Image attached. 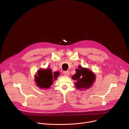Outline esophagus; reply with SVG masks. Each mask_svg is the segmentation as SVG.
I'll list each match as a JSON object with an SVG mask.
<instances>
[{
    "label": "esophagus",
    "instance_id": "34e87169",
    "mask_svg": "<svg viewBox=\"0 0 129 129\" xmlns=\"http://www.w3.org/2000/svg\"><path fill=\"white\" fill-rule=\"evenodd\" d=\"M70 72L69 71H64L63 72V74L66 76H69L70 75Z\"/></svg>",
    "mask_w": 129,
    "mask_h": 129
}]
</instances>
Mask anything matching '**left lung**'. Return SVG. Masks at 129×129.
I'll list each match as a JSON object with an SVG mask.
<instances>
[{
	"instance_id": "1",
	"label": "left lung",
	"mask_w": 129,
	"mask_h": 129,
	"mask_svg": "<svg viewBox=\"0 0 129 129\" xmlns=\"http://www.w3.org/2000/svg\"><path fill=\"white\" fill-rule=\"evenodd\" d=\"M76 70V73L72 77L75 80L76 88L78 89L85 90L89 89L96 80V75L93 72L87 68L78 66Z\"/></svg>"
}]
</instances>
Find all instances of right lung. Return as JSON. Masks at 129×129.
Instances as JSON below:
<instances>
[{
  "label": "right lung",
  "instance_id": "1",
  "mask_svg": "<svg viewBox=\"0 0 129 129\" xmlns=\"http://www.w3.org/2000/svg\"><path fill=\"white\" fill-rule=\"evenodd\" d=\"M59 75V72L53 73L51 69H40L35 76V81L38 87L41 89H49Z\"/></svg>",
  "mask_w": 129,
  "mask_h": 129
}]
</instances>
